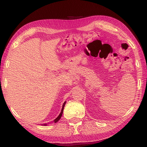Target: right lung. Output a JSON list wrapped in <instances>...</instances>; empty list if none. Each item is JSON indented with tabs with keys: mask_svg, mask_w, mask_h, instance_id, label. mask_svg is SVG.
Returning a JSON list of instances; mask_svg holds the SVG:
<instances>
[{
	"mask_svg": "<svg viewBox=\"0 0 147 147\" xmlns=\"http://www.w3.org/2000/svg\"><path fill=\"white\" fill-rule=\"evenodd\" d=\"M65 104H66V101L64 102V104H63V108H62V110H61V113H60V114H59V115L58 116V117L55 119V120H54V123H56V122H57L58 121H59V120H60V118H61V116H62V115H63V110H64V106H65Z\"/></svg>",
	"mask_w": 147,
	"mask_h": 147,
	"instance_id": "1",
	"label": "right lung"
}]
</instances>
